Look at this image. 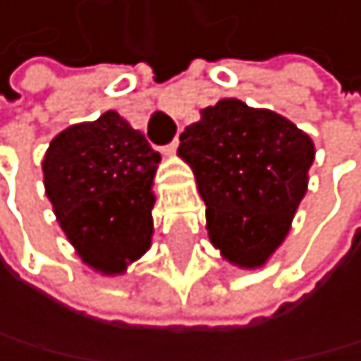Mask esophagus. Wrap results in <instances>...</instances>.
I'll return each mask as SVG.
<instances>
[{"instance_id": "34e87169", "label": "esophagus", "mask_w": 361, "mask_h": 361, "mask_svg": "<svg viewBox=\"0 0 361 361\" xmlns=\"http://www.w3.org/2000/svg\"><path fill=\"white\" fill-rule=\"evenodd\" d=\"M176 149H178V137H173V140H171V142H169V145H167L165 149H162V151H165V153H167V156H171V153H173V151H176Z\"/></svg>"}]
</instances>
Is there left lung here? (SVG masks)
Segmentation results:
<instances>
[{
	"mask_svg": "<svg viewBox=\"0 0 361 361\" xmlns=\"http://www.w3.org/2000/svg\"><path fill=\"white\" fill-rule=\"evenodd\" d=\"M178 153L205 201L212 246L242 269L262 267L307 192L310 135L274 110L221 99L183 130Z\"/></svg>",
	"mask_w": 361,
	"mask_h": 361,
	"instance_id": "8db88e82",
	"label": "left lung"
}]
</instances>
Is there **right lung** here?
I'll use <instances>...</instances> for the list:
<instances>
[{
	"label": "right lung",
	"mask_w": 361,
	"mask_h": 361,
	"mask_svg": "<svg viewBox=\"0 0 361 361\" xmlns=\"http://www.w3.org/2000/svg\"><path fill=\"white\" fill-rule=\"evenodd\" d=\"M160 153L108 110L58 133L44 153V190L58 224L85 264L121 274L151 246Z\"/></svg>",
	"instance_id": "add662e5"
}]
</instances>
